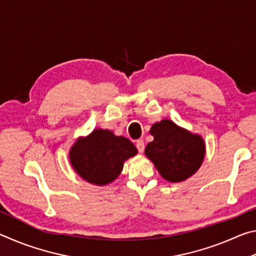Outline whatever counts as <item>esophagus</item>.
I'll return each instance as SVG.
<instances>
[{
    "label": "esophagus",
    "mask_w": 256,
    "mask_h": 256,
    "mask_svg": "<svg viewBox=\"0 0 256 256\" xmlns=\"http://www.w3.org/2000/svg\"><path fill=\"white\" fill-rule=\"evenodd\" d=\"M136 148L138 152H144V140H138L136 141Z\"/></svg>",
    "instance_id": "34e87169"
}]
</instances>
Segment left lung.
<instances>
[{
	"label": "left lung",
	"mask_w": 256,
	"mask_h": 256,
	"mask_svg": "<svg viewBox=\"0 0 256 256\" xmlns=\"http://www.w3.org/2000/svg\"><path fill=\"white\" fill-rule=\"evenodd\" d=\"M154 141L144 154L162 178L178 183L190 178L204 160L206 144L200 134L190 132L170 120L154 123L150 128Z\"/></svg>",
	"instance_id": "left-lung-1"
}]
</instances>
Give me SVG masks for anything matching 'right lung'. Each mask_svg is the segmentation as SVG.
<instances>
[{
  "instance_id": "1",
  "label": "right lung",
  "mask_w": 256,
  "mask_h": 256,
  "mask_svg": "<svg viewBox=\"0 0 256 256\" xmlns=\"http://www.w3.org/2000/svg\"><path fill=\"white\" fill-rule=\"evenodd\" d=\"M136 154L138 149L128 138L115 136L107 128H94L89 136L76 138L68 158L82 180L105 186L118 178L124 162Z\"/></svg>"
}]
</instances>
